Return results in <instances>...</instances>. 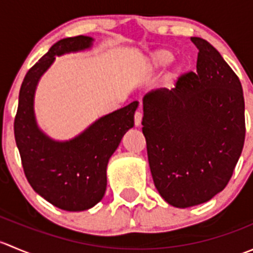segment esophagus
<instances>
[{"instance_id":"34e87169","label":"esophagus","mask_w":253,"mask_h":253,"mask_svg":"<svg viewBox=\"0 0 253 253\" xmlns=\"http://www.w3.org/2000/svg\"><path fill=\"white\" fill-rule=\"evenodd\" d=\"M142 111H136V114H134V125H136L137 127L141 126V122H142Z\"/></svg>"}]
</instances>
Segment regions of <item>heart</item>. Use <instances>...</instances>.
Instances as JSON below:
<instances>
[{"instance_id": "heart-1", "label": "heart", "mask_w": 253, "mask_h": 253, "mask_svg": "<svg viewBox=\"0 0 253 253\" xmlns=\"http://www.w3.org/2000/svg\"><path fill=\"white\" fill-rule=\"evenodd\" d=\"M175 60V56L171 51L169 50H158L150 57V65L152 67L160 70V68H165L169 65H171Z\"/></svg>"}]
</instances>
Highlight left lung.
Returning a JSON list of instances; mask_svg holds the SVG:
<instances>
[{
  "label": "left lung",
  "mask_w": 253,
  "mask_h": 253,
  "mask_svg": "<svg viewBox=\"0 0 253 253\" xmlns=\"http://www.w3.org/2000/svg\"><path fill=\"white\" fill-rule=\"evenodd\" d=\"M197 72L175 88L143 98V134L153 181L165 202L188 208L208 202L228 185L245 142L242 86L220 53L202 38Z\"/></svg>",
  "instance_id": "1"
}]
</instances>
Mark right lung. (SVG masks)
<instances>
[{
	"instance_id": "add662e5",
	"label": "right lung",
	"mask_w": 253,
	"mask_h": 253,
	"mask_svg": "<svg viewBox=\"0 0 253 253\" xmlns=\"http://www.w3.org/2000/svg\"><path fill=\"white\" fill-rule=\"evenodd\" d=\"M90 37L66 38L28 71L19 91L14 137L22 165L33 190L57 208L86 211L103 200L106 168L124 134L134 125L138 101L105 115L70 141H55L38 126L34 96L40 78L56 56L88 50Z\"/></svg>"
}]
</instances>
